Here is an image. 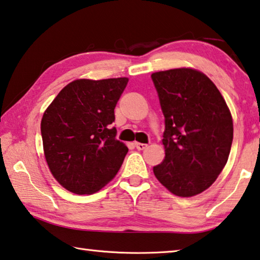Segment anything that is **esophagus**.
I'll list each match as a JSON object with an SVG mask.
<instances>
[{
	"mask_svg": "<svg viewBox=\"0 0 260 260\" xmlns=\"http://www.w3.org/2000/svg\"><path fill=\"white\" fill-rule=\"evenodd\" d=\"M134 146L137 147L138 150H143V149H146V148L148 147V145H146V143H140V142H135Z\"/></svg>",
	"mask_w": 260,
	"mask_h": 260,
	"instance_id": "obj_1",
	"label": "esophagus"
}]
</instances>
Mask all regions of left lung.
<instances>
[{
    "label": "left lung",
    "mask_w": 260,
    "mask_h": 260,
    "mask_svg": "<svg viewBox=\"0 0 260 260\" xmlns=\"http://www.w3.org/2000/svg\"><path fill=\"white\" fill-rule=\"evenodd\" d=\"M151 80L166 123V158L154 167V175L176 196L199 194L215 182L228 160L232 114L215 84L194 69L154 73Z\"/></svg>",
    "instance_id": "8db88e82"
}]
</instances>
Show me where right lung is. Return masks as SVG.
Masks as SVG:
<instances>
[{
  "instance_id": "right-lung-1",
  "label": "right lung",
  "mask_w": 260,
  "mask_h": 260,
  "mask_svg": "<svg viewBox=\"0 0 260 260\" xmlns=\"http://www.w3.org/2000/svg\"><path fill=\"white\" fill-rule=\"evenodd\" d=\"M128 78L76 80L41 119L45 158L54 178L76 194H91L114 178L128 151L115 139L114 109Z\"/></svg>"
}]
</instances>
